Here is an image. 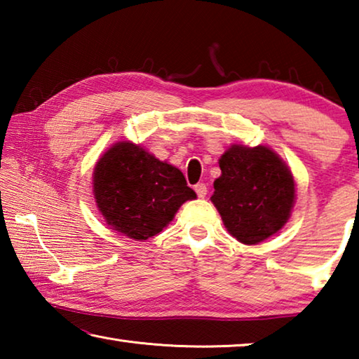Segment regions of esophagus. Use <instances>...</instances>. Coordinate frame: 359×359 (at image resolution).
Masks as SVG:
<instances>
[{
  "label": "esophagus",
  "mask_w": 359,
  "mask_h": 359,
  "mask_svg": "<svg viewBox=\"0 0 359 359\" xmlns=\"http://www.w3.org/2000/svg\"><path fill=\"white\" fill-rule=\"evenodd\" d=\"M194 191H196V194L199 198H205V194H208V185L205 184H196L194 185Z\"/></svg>",
  "instance_id": "1"
}]
</instances>
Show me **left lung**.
I'll list each match as a JSON object with an SVG mask.
<instances>
[{
  "label": "left lung",
  "instance_id": "1",
  "mask_svg": "<svg viewBox=\"0 0 359 359\" xmlns=\"http://www.w3.org/2000/svg\"><path fill=\"white\" fill-rule=\"evenodd\" d=\"M222 175L210 201L224 228L242 244L257 245L290 220L296 199L291 169L278 154L257 145L233 144L218 160Z\"/></svg>",
  "mask_w": 359,
  "mask_h": 359
}]
</instances>
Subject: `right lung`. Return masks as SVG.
Returning a JSON list of instances; mask_svg holds the SVG:
<instances>
[{"label":"right lung","mask_w":359,"mask_h":359,"mask_svg":"<svg viewBox=\"0 0 359 359\" xmlns=\"http://www.w3.org/2000/svg\"><path fill=\"white\" fill-rule=\"evenodd\" d=\"M92 187L107 226L135 241L161 233L182 204L196 199L180 169L131 141L115 142L100 156Z\"/></svg>","instance_id":"right-lung-1"}]
</instances>
